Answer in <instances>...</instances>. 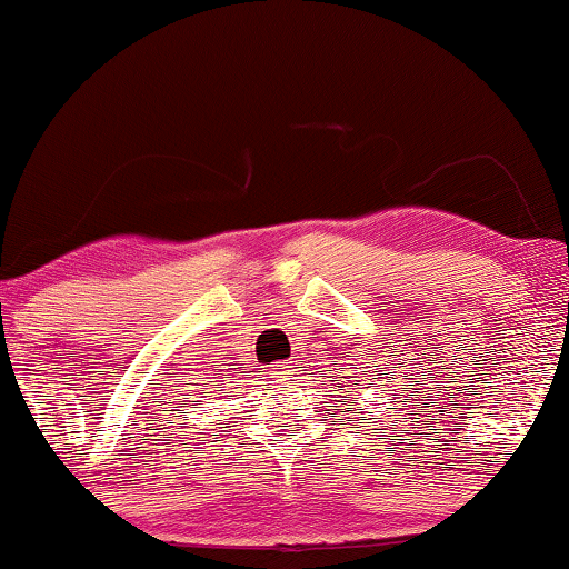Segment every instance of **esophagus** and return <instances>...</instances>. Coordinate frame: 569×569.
<instances>
[{
  "label": "esophagus",
  "mask_w": 569,
  "mask_h": 569,
  "mask_svg": "<svg viewBox=\"0 0 569 569\" xmlns=\"http://www.w3.org/2000/svg\"><path fill=\"white\" fill-rule=\"evenodd\" d=\"M271 379H274V381H287V379H290V366L279 363V366L271 368Z\"/></svg>",
  "instance_id": "34e87169"
}]
</instances>
